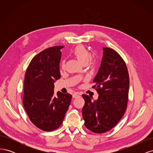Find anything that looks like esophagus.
<instances>
[{
  "label": "esophagus",
  "mask_w": 153,
  "mask_h": 153,
  "mask_svg": "<svg viewBox=\"0 0 153 153\" xmlns=\"http://www.w3.org/2000/svg\"><path fill=\"white\" fill-rule=\"evenodd\" d=\"M81 96V94L79 93V92H75V93H74L73 94V98H77V97H78V96Z\"/></svg>",
  "instance_id": "obj_1"
}]
</instances>
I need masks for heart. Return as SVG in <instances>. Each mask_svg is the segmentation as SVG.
I'll return each mask as SVG.
<instances>
[{"label":"heart","instance_id":"heart-1","mask_svg":"<svg viewBox=\"0 0 153 153\" xmlns=\"http://www.w3.org/2000/svg\"><path fill=\"white\" fill-rule=\"evenodd\" d=\"M73 54L83 64H87L89 61L91 57V54L89 51L82 45H78L74 48L73 50ZM61 67L62 69H64L65 67L64 61H61Z\"/></svg>","mask_w":153,"mask_h":153}]
</instances>
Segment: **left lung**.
<instances>
[{"mask_svg":"<svg viewBox=\"0 0 153 153\" xmlns=\"http://www.w3.org/2000/svg\"><path fill=\"white\" fill-rule=\"evenodd\" d=\"M103 50L102 61L92 86L98 98L92 101L88 95H82L84 124L96 133L109 131L121 120L127 108L129 87V74L123 58L110 48L104 47Z\"/></svg>","mask_w":153,"mask_h":153,"instance_id":"1","label":"left lung"}]
</instances>
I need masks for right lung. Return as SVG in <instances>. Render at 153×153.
Returning <instances> with one entry per match:
<instances>
[{"label":"right lung","mask_w":153,"mask_h":153,"mask_svg":"<svg viewBox=\"0 0 153 153\" xmlns=\"http://www.w3.org/2000/svg\"><path fill=\"white\" fill-rule=\"evenodd\" d=\"M55 46L45 49L32 59L27 68L23 104L35 126L43 131L57 129L62 123L72 96L58 91L54 93V82L61 78L59 63L61 49Z\"/></svg>","instance_id":"obj_1"}]
</instances>
